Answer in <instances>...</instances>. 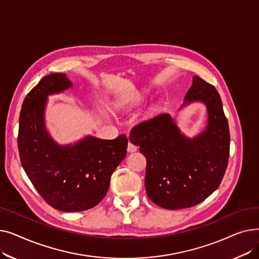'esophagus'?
<instances>
[{
    "label": "esophagus",
    "mask_w": 259,
    "mask_h": 259,
    "mask_svg": "<svg viewBox=\"0 0 259 259\" xmlns=\"http://www.w3.org/2000/svg\"><path fill=\"white\" fill-rule=\"evenodd\" d=\"M127 150H128V152L132 153V152H135V151L138 150V147L135 146V145H133L132 143H130V142H129V144H128V148H127Z\"/></svg>",
    "instance_id": "esophagus-1"
}]
</instances>
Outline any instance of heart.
I'll return each instance as SVG.
<instances>
[{
	"mask_svg": "<svg viewBox=\"0 0 259 259\" xmlns=\"http://www.w3.org/2000/svg\"><path fill=\"white\" fill-rule=\"evenodd\" d=\"M115 107H116V108H120V105H119V103H116V104H115Z\"/></svg>",
	"mask_w": 259,
	"mask_h": 259,
	"instance_id": "obj_1",
	"label": "heart"
}]
</instances>
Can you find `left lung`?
<instances>
[{"mask_svg":"<svg viewBox=\"0 0 259 259\" xmlns=\"http://www.w3.org/2000/svg\"><path fill=\"white\" fill-rule=\"evenodd\" d=\"M196 102L206 105L208 122L192 139L168 113L139 122L129 135L147 160V195L161 208H190L205 200L221 185L228 166L230 132L222 99L214 86L195 75L181 109Z\"/></svg>","mask_w":259,"mask_h":259,"instance_id":"1","label":"left lung"}]
</instances>
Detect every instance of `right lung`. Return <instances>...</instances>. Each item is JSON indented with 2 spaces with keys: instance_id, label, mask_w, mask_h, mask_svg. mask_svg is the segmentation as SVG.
<instances>
[{
  "instance_id": "1",
  "label": "right lung",
  "mask_w": 259,
  "mask_h": 259,
  "mask_svg": "<svg viewBox=\"0 0 259 259\" xmlns=\"http://www.w3.org/2000/svg\"><path fill=\"white\" fill-rule=\"evenodd\" d=\"M72 87L64 73L44 76L25 98L19 121L22 166L45 201L64 212L85 211L106 195L110 178L126 157L128 140L85 137L71 145L54 141L45 125L48 97Z\"/></svg>"
}]
</instances>
